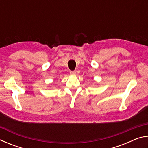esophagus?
<instances>
[{"instance_id": "esophagus-1", "label": "esophagus", "mask_w": 148, "mask_h": 148, "mask_svg": "<svg viewBox=\"0 0 148 148\" xmlns=\"http://www.w3.org/2000/svg\"><path fill=\"white\" fill-rule=\"evenodd\" d=\"M70 74L72 75V76H74V75L76 74V72L74 71H71L70 72Z\"/></svg>"}]
</instances>
